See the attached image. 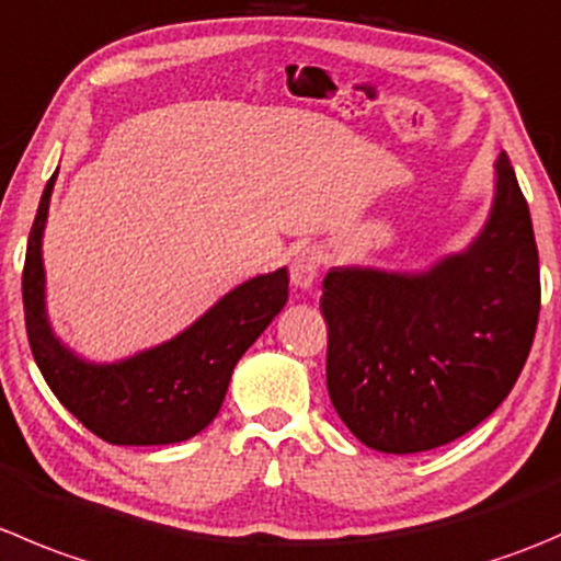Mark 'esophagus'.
Here are the masks:
<instances>
[{"mask_svg": "<svg viewBox=\"0 0 561 561\" xmlns=\"http://www.w3.org/2000/svg\"><path fill=\"white\" fill-rule=\"evenodd\" d=\"M320 265H323V254H320L318 249L314 247L301 249V252H298L290 263L293 285L304 287V290H307V287H312L314 279H318Z\"/></svg>", "mask_w": 561, "mask_h": 561, "instance_id": "34e87169", "label": "esophagus"}]
</instances>
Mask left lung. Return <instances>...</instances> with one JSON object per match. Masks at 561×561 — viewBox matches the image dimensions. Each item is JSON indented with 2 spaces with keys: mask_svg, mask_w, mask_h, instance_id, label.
I'll use <instances>...</instances> for the list:
<instances>
[{
  "mask_svg": "<svg viewBox=\"0 0 561 561\" xmlns=\"http://www.w3.org/2000/svg\"><path fill=\"white\" fill-rule=\"evenodd\" d=\"M325 383L369 449L413 455L474 431L513 391L540 314V257L507 156L491 216L469 249L419 274L331 268Z\"/></svg>",
  "mask_w": 561,
  "mask_h": 561,
  "instance_id": "1",
  "label": "left lung"
}]
</instances>
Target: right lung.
<instances>
[{
  "instance_id": "right-lung-1",
  "label": "right lung",
  "mask_w": 561,
  "mask_h": 561,
  "mask_svg": "<svg viewBox=\"0 0 561 561\" xmlns=\"http://www.w3.org/2000/svg\"><path fill=\"white\" fill-rule=\"evenodd\" d=\"M54 181L43 188L26 241L24 320L32 356L57 400L87 431L119 447H159L197 436L225 402L232 369L287 301V268L254 276L214 304L186 331L112 364L76 356L46 314L43 230Z\"/></svg>"
}]
</instances>
